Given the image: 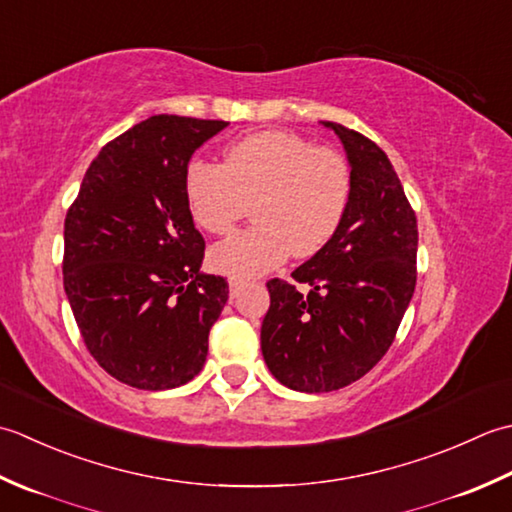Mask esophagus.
Instances as JSON below:
<instances>
[{
    "mask_svg": "<svg viewBox=\"0 0 512 512\" xmlns=\"http://www.w3.org/2000/svg\"><path fill=\"white\" fill-rule=\"evenodd\" d=\"M243 287V278L238 276H229V296H236L238 289Z\"/></svg>",
    "mask_w": 512,
    "mask_h": 512,
    "instance_id": "1",
    "label": "esophagus"
}]
</instances>
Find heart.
<instances>
[{
    "label": "heart",
    "instance_id": "heart-1",
    "mask_svg": "<svg viewBox=\"0 0 512 512\" xmlns=\"http://www.w3.org/2000/svg\"><path fill=\"white\" fill-rule=\"evenodd\" d=\"M349 198L344 156L285 130L249 134L229 145L223 165L196 159L185 170V201L205 232L232 234L254 203L258 223L212 252V265L232 276L263 274L291 252L318 254L336 236Z\"/></svg>",
    "mask_w": 512,
    "mask_h": 512
}]
</instances>
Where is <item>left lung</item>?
<instances>
[{"label":"left lung","instance_id":"left-lung-1","mask_svg":"<svg viewBox=\"0 0 512 512\" xmlns=\"http://www.w3.org/2000/svg\"><path fill=\"white\" fill-rule=\"evenodd\" d=\"M351 165L336 236L291 278L267 283L260 349L271 375L302 393L338 391L389 351L415 291L417 221L389 156L364 134L322 121ZM296 282L310 285L305 297Z\"/></svg>","mask_w":512,"mask_h":512}]
</instances>
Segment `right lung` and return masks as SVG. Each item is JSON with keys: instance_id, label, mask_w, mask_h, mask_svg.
I'll list each match as a JSON object with an SVG mask.
<instances>
[{"instance_id": "obj_1", "label": "right lung", "mask_w": 512, "mask_h": 512, "mask_svg": "<svg viewBox=\"0 0 512 512\" xmlns=\"http://www.w3.org/2000/svg\"><path fill=\"white\" fill-rule=\"evenodd\" d=\"M225 121L154 114L103 145L64 223V289L90 356L134 389L165 391L203 369L229 296L203 274L185 201L192 154Z\"/></svg>"}]
</instances>
